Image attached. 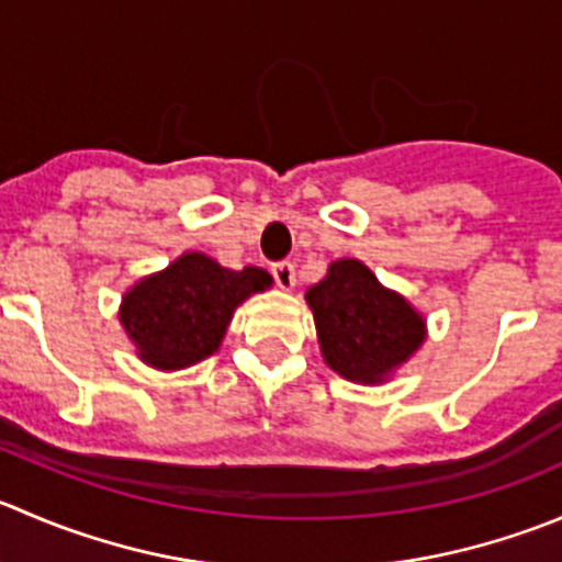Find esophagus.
Listing matches in <instances>:
<instances>
[{"label":"esophagus","instance_id":"1","mask_svg":"<svg viewBox=\"0 0 562 562\" xmlns=\"http://www.w3.org/2000/svg\"><path fill=\"white\" fill-rule=\"evenodd\" d=\"M274 280L277 285L282 288V291H291L293 285H296V269H293V263H288V260H282V263H274Z\"/></svg>","mask_w":562,"mask_h":562}]
</instances>
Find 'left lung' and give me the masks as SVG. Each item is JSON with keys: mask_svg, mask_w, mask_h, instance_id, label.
<instances>
[{"mask_svg": "<svg viewBox=\"0 0 562 562\" xmlns=\"http://www.w3.org/2000/svg\"><path fill=\"white\" fill-rule=\"evenodd\" d=\"M304 302L313 310L321 357L353 384H386L428 337L426 315L357 258L331 260Z\"/></svg>", "mask_w": 562, "mask_h": 562, "instance_id": "1", "label": "left lung"}]
</instances>
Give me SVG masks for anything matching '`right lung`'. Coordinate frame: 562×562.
Wrapping results in <instances>:
<instances>
[{"mask_svg":"<svg viewBox=\"0 0 562 562\" xmlns=\"http://www.w3.org/2000/svg\"><path fill=\"white\" fill-rule=\"evenodd\" d=\"M274 285L258 266L225 269L205 252H183L167 269L136 280L123 293L117 318L148 368H192L220 351L233 313Z\"/></svg>","mask_w":562,"mask_h":562,"instance_id":"right-lung-1","label":"right lung"}]
</instances>
